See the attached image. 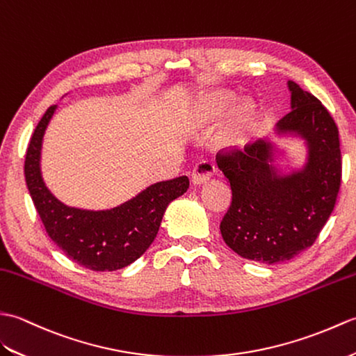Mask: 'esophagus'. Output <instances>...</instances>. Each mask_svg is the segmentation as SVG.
I'll use <instances>...</instances> for the list:
<instances>
[{
    "label": "esophagus",
    "mask_w": 356,
    "mask_h": 356,
    "mask_svg": "<svg viewBox=\"0 0 356 356\" xmlns=\"http://www.w3.org/2000/svg\"><path fill=\"white\" fill-rule=\"evenodd\" d=\"M216 172V165L215 163H211L210 160H202L193 168L192 172V181L193 184H204L215 175Z\"/></svg>",
    "instance_id": "obj_1"
}]
</instances>
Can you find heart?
<instances>
[{"label":"heart","instance_id":"obj_1","mask_svg":"<svg viewBox=\"0 0 356 356\" xmlns=\"http://www.w3.org/2000/svg\"><path fill=\"white\" fill-rule=\"evenodd\" d=\"M233 100H234V96L232 92L216 91L205 99V102L202 104V111L205 114H219L230 106L233 104ZM252 115H254V108H252V105L250 104L242 105L238 115H236V124H238L239 128H245V126L251 122Z\"/></svg>","mask_w":356,"mask_h":356}]
</instances>
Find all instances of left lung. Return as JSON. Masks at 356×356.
I'll use <instances>...</instances> for the list:
<instances>
[{
	"label": "left lung",
	"instance_id": "obj_1",
	"mask_svg": "<svg viewBox=\"0 0 356 356\" xmlns=\"http://www.w3.org/2000/svg\"><path fill=\"white\" fill-rule=\"evenodd\" d=\"M291 111L280 131L298 132L309 145V163L302 173L277 178L266 164L265 141L242 149H222L219 169L232 187V205L220 220V234L234 252L260 264L296 257L317 241L332 213L341 186V151L337 123L311 92L289 81Z\"/></svg>",
	"mask_w": 356,
	"mask_h": 356
}]
</instances>
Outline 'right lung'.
Segmentation results:
<instances>
[{"label": "right lung", "instance_id": "obj_1", "mask_svg": "<svg viewBox=\"0 0 356 356\" xmlns=\"http://www.w3.org/2000/svg\"><path fill=\"white\" fill-rule=\"evenodd\" d=\"M50 106L39 120L26 154L24 173L35 209L47 234L64 254L92 271H115L128 266L151 247L169 202L187 192L186 175L161 181L120 207L88 211L67 207L45 187L39 155L44 131L54 113Z\"/></svg>", "mask_w": 356, "mask_h": 356}]
</instances>
